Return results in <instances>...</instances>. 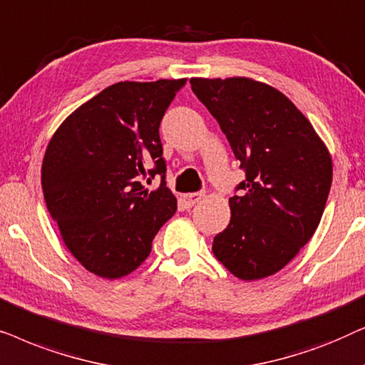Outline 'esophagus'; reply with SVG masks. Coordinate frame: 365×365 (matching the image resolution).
<instances>
[{
  "label": "esophagus",
  "instance_id": "obj_1",
  "mask_svg": "<svg viewBox=\"0 0 365 365\" xmlns=\"http://www.w3.org/2000/svg\"><path fill=\"white\" fill-rule=\"evenodd\" d=\"M204 197V192H189L182 196V202L186 207H191L194 204H197Z\"/></svg>",
  "mask_w": 365,
  "mask_h": 365
}]
</instances>
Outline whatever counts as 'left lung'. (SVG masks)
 I'll return each instance as SVG.
<instances>
[{
    "mask_svg": "<svg viewBox=\"0 0 365 365\" xmlns=\"http://www.w3.org/2000/svg\"><path fill=\"white\" fill-rule=\"evenodd\" d=\"M246 181L229 199L231 221L214 237L217 261L242 281L272 276L314 236L332 182V159L287 96L249 78H191Z\"/></svg>",
    "mask_w": 365,
    "mask_h": 365,
    "instance_id": "8db88e82",
    "label": "left lung"
}]
</instances>
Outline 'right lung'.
<instances>
[{"instance_id": "right-lung-1", "label": "right lung", "mask_w": 365, "mask_h": 365, "mask_svg": "<svg viewBox=\"0 0 365 365\" xmlns=\"http://www.w3.org/2000/svg\"><path fill=\"white\" fill-rule=\"evenodd\" d=\"M186 79L121 81L64 119L46 148L41 186L69 252L104 279L146 261L153 239L178 209L166 187L159 124ZM162 174L156 192L143 177Z\"/></svg>"}]
</instances>
